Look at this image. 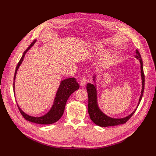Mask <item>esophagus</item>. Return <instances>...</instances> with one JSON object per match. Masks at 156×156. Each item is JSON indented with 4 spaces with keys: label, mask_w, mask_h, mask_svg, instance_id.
Segmentation results:
<instances>
[{
    "label": "esophagus",
    "mask_w": 156,
    "mask_h": 156,
    "mask_svg": "<svg viewBox=\"0 0 156 156\" xmlns=\"http://www.w3.org/2000/svg\"><path fill=\"white\" fill-rule=\"evenodd\" d=\"M86 82H87V78H83L80 80V86H82V87H84V86L86 84Z\"/></svg>",
    "instance_id": "1"
}]
</instances>
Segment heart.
<instances>
[{
  "label": "heart",
  "mask_w": 156,
  "mask_h": 156,
  "mask_svg": "<svg viewBox=\"0 0 156 156\" xmlns=\"http://www.w3.org/2000/svg\"><path fill=\"white\" fill-rule=\"evenodd\" d=\"M109 61H110V56H109L108 54H106L101 56V58L98 59V61L97 62L98 67L100 68H105V66H107L108 65Z\"/></svg>",
  "instance_id": "1"
}]
</instances>
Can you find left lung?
<instances>
[{"label":"left lung","mask_w":156,"mask_h":156,"mask_svg":"<svg viewBox=\"0 0 156 156\" xmlns=\"http://www.w3.org/2000/svg\"><path fill=\"white\" fill-rule=\"evenodd\" d=\"M136 52V55H135V58L138 59L140 62V66H141V83H142V87H141V92L140 99H139L138 105L137 106L136 108L131 112L130 115L126 116L125 117L122 118H112L111 117H108V115H105L103 112H102L101 108L98 107V99H97V76H93V81L94 82V84L88 83L87 86V90L88 95V111L89 116L91 120L93 121L94 123L97 125L102 127H110V126H116L118 125L124 124L127 122L129 119H130L132 115H133L136 109L137 108L139 105L140 103V101L142 98V96L144 94V86H145V76L144 73V69H143V61L141 59V55L140 52L136 49L135 50Z\"/></svg>","instance_id":"left-lung-1"}]
</instances>
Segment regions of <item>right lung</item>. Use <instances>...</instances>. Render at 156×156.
Returning <instances> with one entry per match:
<instances>
[{
	"label": "right lung",
	"instance_id": "right-lung-1",
	"mask_svg": "<svg viewBox=\"0 0 156 156\" xmlns=\"http://www.w3.org/2000/svg\"><path fill=\"white\" fill-rule=\"evenodd\" d=\"M36 41H37V40L35 39V40L31 43V44L27 48V49L24 51L21 59H20V61L19 62L18 64L16 67L14 76V83H13V90H14L15 96V80L16 78V73H17L20 66L21 65L23 59H24L26 53L32 48V46H34ZM79 87H80V86H79L78 83L76 80V78H69L62 80L60 84H59L57 92H56L52 107L48 111V112H46L44 115L40 116V117H34V116L29 115L27 113H25V112L19 107L18 104L17 107L19 109V111L21 112V115H23V117L27 121L41 125H49L54 123V122H57L63 115V113H64V112L66 102H67L69 96L76 90H78Z\"/></svg>",
	"mask_w": 156,
	"mask_h": 156
}]
</instances>
